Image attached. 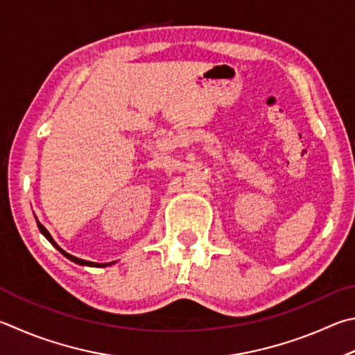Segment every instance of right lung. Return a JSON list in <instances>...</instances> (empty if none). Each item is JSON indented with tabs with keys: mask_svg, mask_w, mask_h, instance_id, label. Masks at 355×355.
I'll return each mask as SVG.
<instances>
[{
	"mask_svg": "<svg viewBox=\"0 0 355 355\" xmlns=\"http://www.w3.org/2000/svg\"><path fill=\"white\" fill-rule=\"evenodd\" d=\"M35 220H37V217H35ZM37 225H38V230H40V233L44 236V237H46V239L51 242V243H53L54 245V247L57 248V250H59L60 251V253L63 254V256H65V257H68V259L69 261H73V262H76V263H79V266H88V267H107V266H112V263L113 262H108V263H96V262H89V261H83V259H79V257H76V256H71V254H68L67 253V251H63L60 247H59V245H57L55 242H54V239H53V237H51V234L48 233V230L46 228H44L43 227V225L40 223V222H38L37 220Z\"/></svg>",
	"mask_w": 355,
	"mask_h": 355,
	"instance_id": "add662e5",
	"label": "right lung"
}]
</instances>
